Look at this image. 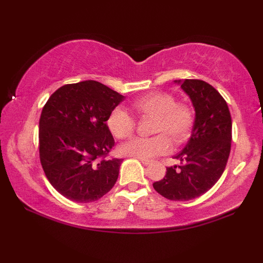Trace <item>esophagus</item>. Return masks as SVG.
Listing matches in <instances>:
<instances>
[{
    "instance_id": "esophagus-1",
    "label": "esophagus",
    "mask_w": 263,
    "mask_h": 263,
    "mask_svg": "<svg viewBox=\"0 0 263 263\" xmlns=\"http://www.w3.org/2000/svg\"><path fill=\"white\" fill-rule=\"evenodd\" d=\"M142 164H145V166H148V164L151 163V160L148 159H139Z\"/></svg>"
}]
</instances>
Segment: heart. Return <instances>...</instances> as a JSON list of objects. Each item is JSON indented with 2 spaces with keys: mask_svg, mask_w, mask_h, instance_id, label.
<instances>
[{
  "mask_svg": "<svg viewBox=\"0 0 263 263\" xmlns=\"http://www.w3.org/2000/svg\"><path fill=\"white\" fill-rule=\"evenodd\" d=\"M132 108L141 117H154L149 138H135L121 146V152L128 157L149 159L166 154L172 148L171 140L182 145L189 139L195 123V111L185 102L176 101L166 91H152L137 99ZM110 132L118 139H126L136 130V121L122 108H115L106 119Z\"/></svg>",
  "mask_w": 263,
  "mask_h": 263,
  "instance_id": "obj_1",
  "label": "heart"
}]
</instances>
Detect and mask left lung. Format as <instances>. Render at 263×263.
Here are the masks:
<instances>
[{
  "instance_id": "8db88e82",
  "label": "left lung",
  "mask_w": 263,
  "mask_h": 263,
  "mask_svg": "<svg viewBox=\"0 0 263 263\" xmlns=\"http://www.w3.org/2000/svg\"><path fill=\"white\" fill-rule=\"evenodd\" d=\"M175 82L181 83L193 102L194 128L175 157L180 166L168 167L153 188L171 201H189L210 190L224 173L231 152L232 119L226 101L211 84L197 79Z\"/></svg>"
}]
</instances>
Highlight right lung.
<instances>
[{"label": "right lung", "instance_id": "1", "mask_svg": "<svg viewBox=\"0 0 263 263\" xmlns=\"http://www.w3.org/2000/svg\"><path fill=\"white\" fill-rule=\"evenodd\" d=\"M124 96L97 81L65 84L44 105L39 119V158L58 193L90 203L109 193L122 159H106L115 146L106 119Z\"/></svg>", "mask_w": 263, "mask_h": 263}]
</instances>
